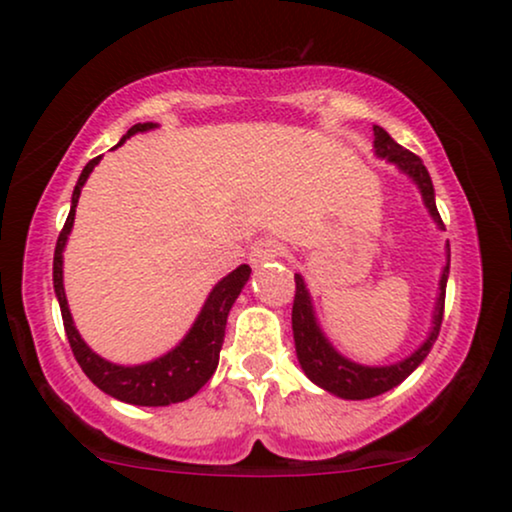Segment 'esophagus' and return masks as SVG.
Segmentation results:
<instances>
[{
  "mask_svg": "<svg viewBox=\"0 0 512 512\" xmlns=\"http://www.w3.org/2000/svg\"><path fill=\"white\" fill-rule=\"evenodd\" d=\"M281 243L274 241V238H257L255 243L250 245V264L252 267H260L264 262H271L276 260V257H281Z\"/></svg>",
  "mask_w": 512,
  "mask_h": 512,
  "instance_id": "34e87169",
  "label": "esophagus"
}]
</instances>
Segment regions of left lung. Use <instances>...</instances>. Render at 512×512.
Returning <instances> with one entry per match:
<instances>
[{"instance_id":"obj_1","label":"left lung","mask_w":512,"mask_h":512,"mask_svg":"<svg viewBox=\"0 0 512 512\" xmlns=\"http://www.w3.org/2000/svg\"><path fill=\"white\" fill-rule=\"evenodd\" d=\"M373 148L378 158L390 160L392 165L399 167V172H404L413 184L418 186L420 196H423L425 208H428L430 217L435 219L439 229H444L442 217L437 212L435 203V186H432L430 172L425 170L423 160L416 153L406 151L404 146H399L383 127L373 125ZM449 262H451V250L446 243V264L439 276V295L435 312H432V328L428 340L420 345L411 357L397 361L390 366H364L357 361L342 357L326 335H323L319 321H316L312 295H309L307 286H304V278L295 274V300H293V338H295V352L297 361H300L302 371L307 373V378L323 387L326 392L335 394L340 399H371L378 397L399 383H404L416 368L423 364V359L428 357L432 345H435L439 326H442L444 316V295H446V278H449Z\"/></svg>"}]
</instances>
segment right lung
Listing matches in <instances>:
<instances>
[{"label": "right lung", "mask_w": 512, "mask_h": 512, "mask_svg": "<svg viewBox=\"0 0 512 512\" xmlns=\"http://www.w3.org/2000/svg\"><path fill=\"white\" fill-rule=\"evenodd\" d=\"M155 122H139L122 137L120 144H125V139L132 137L137 132H148L155 129ZM118 144V146H120ZM99 158L89 160L84 165V170L77 179L73 200H70V215L63 224L61 234H58L56 250H54V290L61 304V316H63V328H66L70 349H73L77 364L84 371L92 383L99 387L101 392L111 394V397L125 401V404L134 406H170L177 401H186L193 397L200 387H203L215 373L219 364V349L224 342V328L226 319H229L231 307H234L236 297L241 295V290L250 278V267L241 264V267L231 271L229 276H224L215 288L210 290L208 300H205L203 309H200L198 319L193 321L191 331L184 335V340L163 357L148 361V364L139 366H120L113 361H106L99 354L92 352V347L82 340V335L77 333L73 316H70L68 300H66V288H63V248H66L70 231H73L75 222V208L77 200H80L84 181L89 179V174Z\"/></svg>", "instance_id": "right-lung-1"}]
</instances>
